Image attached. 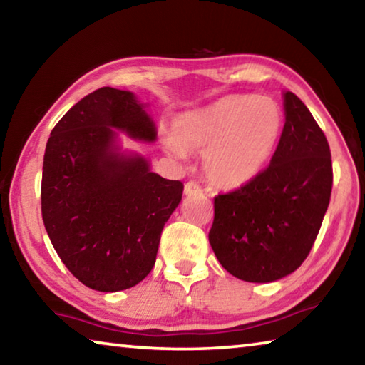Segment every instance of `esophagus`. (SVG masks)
<instances>
[{"label": "esophagus", "mask_w": 365, "mask_h": 365, "mask_svg": "<svg viewBox=\"0 0 365 365\" xmlns=\"http://www.w3.org/2000/svg\"><path fill=\"white\" fill-rule=\"evenodd\" d=\"M201 193H202V188L196 182L185 183V195L187 196H195V195H201Z\"/></svg>", "instance_id": "34e87169"}]
</instances>
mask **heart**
Wrapping results in <instances>:
<instances>
[{
    "mask_svg": "<svg viewBox=\"0 0 365 365\" xmlns=\"http://www.w3.org/2000/svg\"><path fill=\"white\" fill-rule=\"evenodd\" d=\"M283 128L279 103L267 96L232 95L174 120V138L164 146L174 158L200 151L207 180L219 188H238L261 174Z\"/></svg>",
    "mask_w": 365,
    "mask_h": 365,
    "instance_id": "b5f03b06",
    "label": "heart"
}]
</instances>
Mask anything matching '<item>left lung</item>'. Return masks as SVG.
<instances>
[{
    "label": "left lung",
    "mask_w": 365,
    "mask_h": 365,
    "mask_svg": "<svg viewBox=\"0 0 365 365\" xmlns=\"http://www.w3.org/2000/svg\"><path fill=\"white\" fill-rule=\"evenodd\" d=\"M285 98V125L255 180L214 197V255L240 280H280L304 262L331 195L330 146L306 104Z\"/></svg>",
    "instance_id": "8db88e82"
}]
</instances>
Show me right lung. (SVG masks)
Listing matches in <instances>:
<instances>
[{
  "label": "right lung",
  "instance_id": "obj_1",
  "mask_svg": "<svg viewBox=\"0 0 365 365\" xmlns=\"http://www.w3.org/2000/svg\"><path fill=\"white\" fill-rule=\"evenodd\" d=\"M154 141L156 127L130 91L95 90L67 110L46 143L41 215L61 261L85 287L114 293L150 274L160 232L183 183L123 154L117 133Z\"/></svg>",
  "mask_w": 365,
  "mask_h": 365
}]
</instances>
